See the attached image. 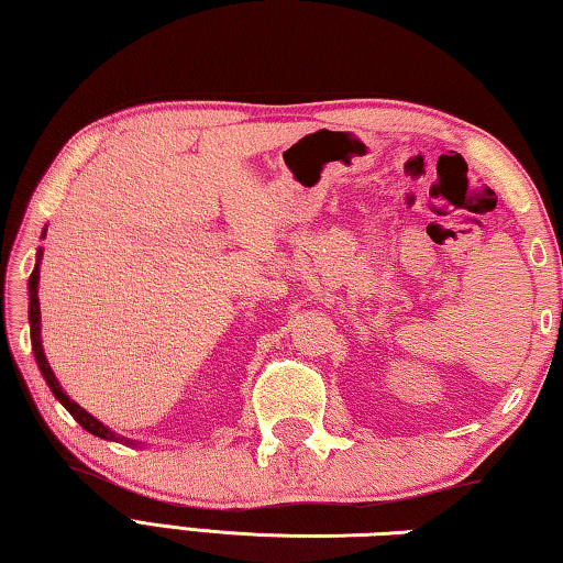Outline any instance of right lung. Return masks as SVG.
<instances>
[{
	"mask_svg": "<svg viewBox=\"0 0 563 563\" xmlns=\"http://www.w3.org/2000/svg\"><path fill=\"white\" fill-rule=\"evenodd\" d=\"M46 235V228H44V233H42V238ZM42 247L40 251H36V263H34V271H32V275H30V328H32V350H34V357H36V365H40V369H42V375H44V379H46V385H49V389L54 393V397L59 399V402L64 405V409H69V415L76 419V422H79L84 430L87 432H91L93 437H101V440H123L126 444H133L131 440H126V437H119L117 432H111L107 424L103 422H99L97 417L93 415H89L87 409H84L81 405H76L74 399L64 393L62 389V385H59V379H56V375H54V369H52V365H49V360H46V355H44V347H42V310H40V265H42Z\"/></svg>",
	"mask_w": 563,
	"mask_h": 563,
	"instance_id": "obj_1",
	"label": "right lung"
}]
</instances>
